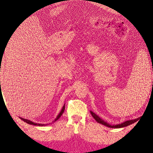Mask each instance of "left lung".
I'll return each mask as SVG.
<instances>
[{"instance_id":"obj_1","label":"left lung","mask_w":153,"mask_h":153,"mask_svg":"<svg viewBox=\"0 0 153 153\" xmlns=\"http://www.w3.org/2000/svg\"><path fill=\"white\" fill-rule=\"evenodd\" d=\"M91 114L92 116L93 117L96 121L99 123H101V124L104 125V126H106V127H108V128H123V127H126V126H129L130 124H132V123H135V122L137 121V119H135V120H128V121H126L124 122H123L122 123H120V124H116V125H110L109 123H107L106 122L104 121L103 120H102L101 118L97 116V114H95V113L93 112L92 111H90Z\"/></svg>"}]
</instances>
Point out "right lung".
<instances>
[{
  "label": "right lung",
  "instance_id": "add662e5",
  "mask_svg": "<svg viewBox=\"0 0 153 153\" xmlns=\"http://www.w3.org/2000/svg\"><path fill=\"white\" fill-rule=\"evenodd\" d=\"M64 109H65V105L63 106V108L62 109V110L60 111V114L57 116V117L56 118V119H55V121H56L57 120L59 119L60 118V116H62V114L64 111ZM21 120H22L23 121H24L25 122H26L27 123H29V124H31V125H34V126H46L47 124H43V123H34L33 122L30 121V120H29L27 119H24V118H20Z\"/></svg>",
  "mask_w": 153,
  "mask_h": 153
}]
</instances>
